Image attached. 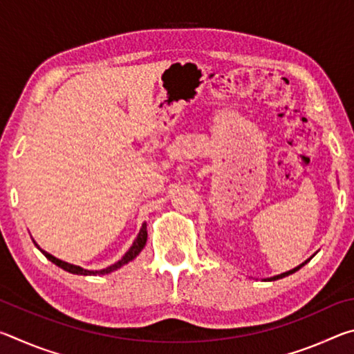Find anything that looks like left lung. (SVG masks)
I'll return each mask as SVG.
<instances>
[{"label":"left lung","mask_w":354,"mask_h":354,"mask_svg":"<svg viewBox=\"0 0 354 354\" xmlns=\"http://www.w3.org/2000/svg\"><path fill=\"white\" fill-rule=\"evenodd\" d=\"M309 261V259H308ZM306 261V262H308ZM306 262H303L301 263V266H298V267H295V268H293V270H290V272H286V273H283V274H278V277H273V278H270V279H268V281H274V279H279V278H284V277H287V274H292V273H295L297 270H299V268H301L303 266H304V263H306Z\"/></svg>","instance_id":"8db88e82"}]
</instances>
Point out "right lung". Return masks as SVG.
<instances>
[{
  "mask_svg": "<svg viewBox=\"0 0 354 354\" xmlns=\"http://www.w3.org/2000/svg\"><path fill=\"white\" fill-rule=\"evenodd\" d=\"M147 237H148V234H147V223H143L142 227H140L139 236H137V239L134 241L133 247H131V248L128 250V253L124 254L118 262L113 263V266L107 267V268H103V270H98V272L86 270V268H81V267H77V266H73V263H68V262H64V261H61V259H57V257L51 256L50 253H46V251L41 250L37 243H35V247H37V248L41 251V253L45 254L46 259H50L53 263H56V266L64 268V270H67V272H70V273H75V274H86V277H87V274H106V273H111V272H113V270H117V268H120L122 266H124V263H128L129 261H133L134 257H136L137 254H139L140 251L143 250V247H145Z\"/></svg>",
  "mask_w": 354,
  "mask_h": 354,
  "instance_id": "obj_1",
  "label": "right lung"
}]
</instances>
